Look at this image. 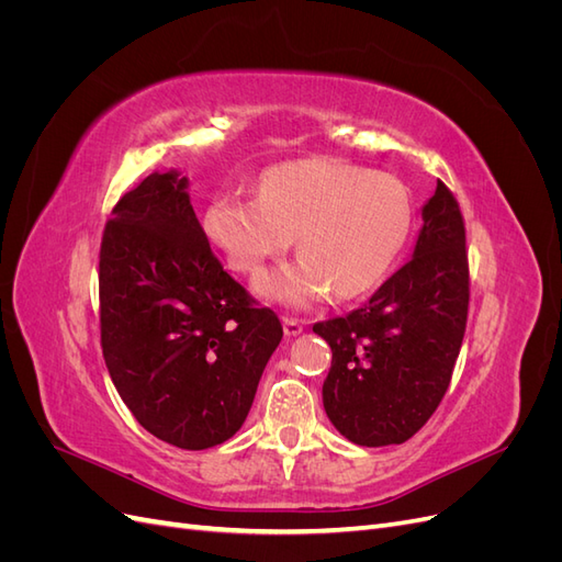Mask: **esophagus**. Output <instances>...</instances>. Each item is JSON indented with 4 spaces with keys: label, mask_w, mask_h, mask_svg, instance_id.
<instances>
[{
    "label": "esophagus",
    "mask_w": 562,
    "mask_h": 562,
    "mask_svg": "<svg viewBox=\"0 0 562 562\" xmlns=\"http://www.w3.org/2000/svg\"><path fill=\"white\" fill-rule=\"evenodd\" d=\"M302 321L300 318H293V316H283V333L285 337H295L302 333Z\"/></svg>",
    "instance_id": "esophagus-1"
}]
</instances>
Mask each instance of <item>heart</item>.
Segmentation results:
<instances>
[{
    "instance_id": "1",
    "label": "heart",
    "mask_w": 562,
    "mask_h": 562,
    "mask_svg": "<svg viewBox=\"0 0 562 562\" xmlns=\"http://www.w3.org/2000/svg\"><path fill=\"white\" fill-rule=\"evenodd\" d=\"M413 225L405 187L342 159H302L267 171L258 196H213L203 229L236 271L255 274L297 236L300 260L260 277L267 300L304 307L328 291L353 300L394 267Z\"/></svg>"
}]
</instances>
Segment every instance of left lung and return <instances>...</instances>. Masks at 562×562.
<instances>
[{"instance_id": "1", "label": "left lung", "mask_w": 562, "mask_h": 562, "mask_svg": "<svg viewBox=\"0 0 562 562\" xmlns=\"http://www.w3.org/2000/svg\"><path fill=\"white\" fill-rule=\"evenodd\" d=\"M413 258L363 307L314 323L330 345L323 407L356 446H398L443 401L469 316L467 229L446 182L422 209Z\"/></svg>"}]
</instances>
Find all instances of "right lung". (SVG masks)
I'll use <instances>...</instances> for the list:
<instances>
[{"label":"right lung","instance_id":"obj_1","mask_svg":"<svg viewBox=\"0 0 562 562\" xmlns=\"http://www.w3.org/2000/svg\"><path fill=\"white\" fill-rule=\"evenodd\" d=\"M98 291L110 378L151 436L206 450L241 429L283 328L220 265L178 171L116 201Z\"/></svg>","mask_w":562,"mask_h":562}]
</instances>
